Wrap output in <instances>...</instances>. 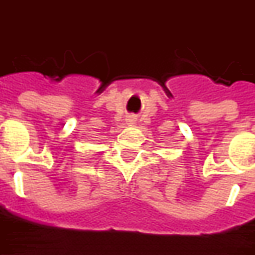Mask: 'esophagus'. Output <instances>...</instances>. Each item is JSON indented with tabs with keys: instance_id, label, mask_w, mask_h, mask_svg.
I'll return each mask as SVG.
<instances>
[{
	"instance_id": "esophagus-1",
	"label": "esophagus",
	"mask_w": 255,
	"mask_h": 255,
	"mask_svg": "<svg viewBox=\"0 0 255 255\" xmlns=\"http://www.w3.org/2000/svg\"><path fill=\"white\" fill-rule=\"evenodd\" d=\"M129 122H132V120H129Z\"/></svg>"
}]
</instances>
